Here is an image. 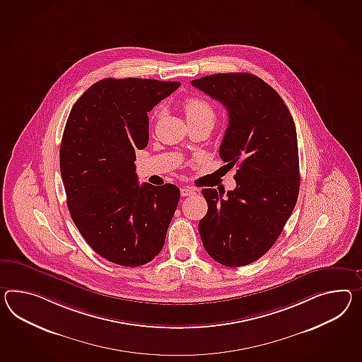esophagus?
<instances>
[{
    "instance_id": "34e87169",
    "label": "esophagus",
    "mask_w": 362,
    "mask_h": 362,
    "mask_svg": "<svg viewBox=\"0 0 362 362\" xmlns=\"http://www.w3.org/2000/svg\"><path fill=\"white\" fill-rule=\"evenodd\" d=\"M180 194H182V196H185V197H187V196H192V194H196V189H194V187H182L180 188Z\"/></svg>"
}]
</instances>
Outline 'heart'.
Here are the masks:
<instances>
[{"mask_svg":"<svg viewBox=\"0 0 362 362\" xmlns=\"http://www.w3.org/2000/svg\"><path fill=\"white\" fill-rule=\"evenodd\" d=\"M185 117L188 123L194 122H214L216 119V108L211 102L200 97H188L183 102Z\"/></svg>","mask_w":362,"mask_h":362,"instance_id":"obj_1","label":"heart"}]
</instances>
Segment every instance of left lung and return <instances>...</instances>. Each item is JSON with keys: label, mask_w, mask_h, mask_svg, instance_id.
<instances>
[{"label": "left lung", "mask_w": 362, "mask_h": 362, "mask_svg": "<svg viewBox=\"0 0 362 362\" xmlns=\"http://www.w3.org/2000/svg\"><path fill=\"white\" fill-rule=\"evenodd\" d=\"M229 112L220 157L237 166L233 191L203 189L208 212L199 231L209 256L226 267L254 263L274 246L300 192L297 132L288 107L250 73H218L191 81Z\"/></svg>", "instance_id": "8db88e82"}]
</instances>
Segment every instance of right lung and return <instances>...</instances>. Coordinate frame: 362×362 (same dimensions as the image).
I'll return each instance as SVG.
<instances>
[{"label": "right lung", "instance_id": "obj_1", "mask_svg": "<svg viewBox=\"0 0 362 362\" xmlns=\"http://www.w3.org/2000/svg\"><path fill=\"white\" fill-rule=\"evenodd\" d=\"M180 82L98 81L74 103L60 170L71 220L97 254L123 267L151 262L177 211V185H139L136 150L149 141L148 112Z\"/></svg>", "mask_w": 362, "mask_h": 362}]
</instances>
